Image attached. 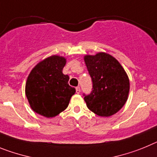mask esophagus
Returning a JSON list of instances; mask_svg holds the SVG:
<instances>
[{
	"instance_id": "obj_1",
	"label": "esophagus",
	"mask_w": 157,
	"mask_h": 157,
	"mask_svg": "<svg viewBox=\"0 0 157 157\" xmlns=\"http://www.w3.org/2000/svg\"><path fill=\"white\" fill-rule=\"evenodd\" d=\"M76 92H77V94H79L80 92V87H77V88H76Z\"/></svg>"
}]
</instances>
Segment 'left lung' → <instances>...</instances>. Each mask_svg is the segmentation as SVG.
I'll return each instance as SVG.
<instances>
[{
  "instance_id": "1",
  "label": "left lung",
  "mask_w": 157,
  "mask_h": 157,
  "mask_svg": "<svg viewBox=\"0 0 157 157\" xmlns=\"http://www.w3.org/2000/svg\"><path fill=\"white\" fill-rule=\"evenodd\" d=\"M92 78L90 94H83L90 111L99 116L108 117L118 112L126 103L129 81L122 66L110 54L99 53L84 57Z\"/></svg>"
}]
</instances>
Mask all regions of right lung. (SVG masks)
Returning <instances> with one entry per match:
<instances>
[{
  "label": "right lung",
  "instance_id": "add662e5",
  "mask_svg": "<svg viewBox=\"0 0 157 157\" xmlns=\"http://www.w3.org/2000/svg\"><path fill=\"white\" fill-rule=\"evenodd\" d=\"M65 59L51 56L39 62L26 83L25 93L34 111L52 118L65 111L76 89L68 84L69 77L62 73Z\"/></svg>",
  "mask_w": 157,
  "mask_h": 157
}]
</instances>
